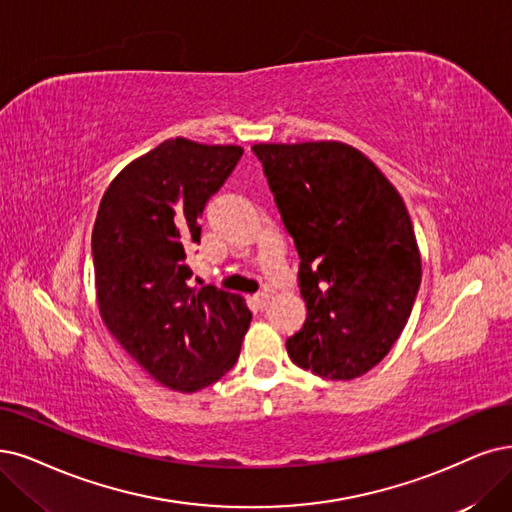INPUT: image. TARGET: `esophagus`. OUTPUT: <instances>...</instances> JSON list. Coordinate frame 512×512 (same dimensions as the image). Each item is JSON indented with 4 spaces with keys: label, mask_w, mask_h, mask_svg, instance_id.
Returning a JSON list of instances; mask_svg holds the SVG:
<instances>
[{
    "label": "esophagus",
    "mask_w": 512,
    "mask_h": 512,
    "mask_svg": "<svg viewBox=\"0 0 512 512\" xmlns=\"http://www.w3.org/2000/svg\"><path fill=\"white\" fill-rule=\"evenodd\" d=\"M253 304L259 308V310H266L270 306V295L268 293H259L253 297Z\"/></svg>",
    "instance_id": "1"
}]
</instances>
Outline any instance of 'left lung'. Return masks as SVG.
<instances>
[{
	"label": "left lung",
	"mask_w": 512,
	"mask_h": 512,
	"mask_svg": "<svg viewBox=\"0 0 512 512\" xmlns=\"http://www.w3.org/2000/svg\"><path fill=\"white\" fill-rule=\"evenodd\" d=\"M299 253L308 316L291 361L327 380L373 369L403 333L422 282L407 206L363 151L342 141L257 143Z\"/></svg>",
	"instance_id": "obj_1"
}]
</instances>
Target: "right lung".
Listing matches in <instances>:
<instances>
[{"label": "right lung", "mask_w": 512, "mask_h": 512, "mask_svg": "<svg viewBox=\"0 0 512 512\" xmlns=\"http://www.w3.org/2000/svg\"><path fill=\"white\" fill-rule=\"evenodd\" d=\"M240 156L238 145L162 141L120 170L94 221L103 325L156 382L183 394L234 367L253 318L240 295L187 282L185 253L200 242L204 204Z\"/></svg>", "instance_id": "1"}]
</instances>
